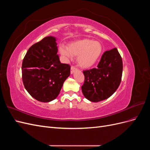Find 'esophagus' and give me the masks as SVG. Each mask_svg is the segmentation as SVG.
Instances as JSON below:
<instances>
[{
  "label": "esophagus",
  "instance_id": "esophagus-1",
  "mask_svg": "<svg viewBox=\"0 0 150 150\" xmlns=\"http://www.w3.org/2000/svg\"><path fill=\"white\" fill-rule=\"evenodd\" d=\"M76 71H77V69H76V68H75L74 66H72L71 67V74H73Z\"/></svg>",
  "mask_w": 150,
  "mask_h": 150
}]
</instances>
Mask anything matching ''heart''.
Returning a JSON list of instances; mask_svg holds the SVG:
<instances>
[{
    "mask_svg": "<svg viewBox=\"0 0 150 150\" xmlns=\"http://www.w3.org/2000/svg\"><path fill=\"white\" fill-rule=\"evenodd\" d=\"M59 51L67 60H71L72 56L77 57V63L80 67L89 69L100 59L103 46L98 41L84 38L69 43L67 47H59Z\"/></svg>",
    "mask_w": 150,
    "mask_h": 150,
    "instance_id": "obj_1",
    "label": "heart"
}]
</instances>
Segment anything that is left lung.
I'll use <instances>...</instances> for the list:
<instances>
[{"mask_svg":"<svg viewBox=\"0 0 150 150\" xmlns=\"http://www.w3.org/2000/svg\"><path fill=\"white\" fill-rule=\"evenodd\" d=\"M122 72V59L117 49L106 51L97 68L83 71L85 79L81 89L84 97L95 103L110 98L119 87Z\"/></svg>","mask_w":150,"mask_h":150,"instance_id":"1","label":"left lung"}]
</instances>
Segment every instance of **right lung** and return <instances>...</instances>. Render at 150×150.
<instances>
[{"label":"right lung","mask_w":150,"mask_h":150,"mask_svg":"<svg viewBox=\"0 0 150 150\" xmlns=\"http://www.w3.org/2000/svg\"><path fill=\"white\" fill-rule=\"evenodd\" d=\"M57 51L56 38L47 36L29 49L22 62L24 87L39 101L56 99L70 75L69 65L61 63Z\"/></svg>","instance_id":"obj_1"}]
</instances>
